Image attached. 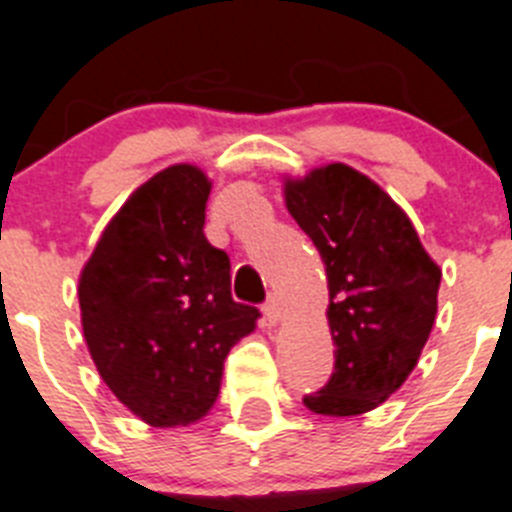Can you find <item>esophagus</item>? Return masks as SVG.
I'll use <instances>...</instances> for the list:
<instances>
[{
    "label": "esophagus",
    "instance_id": "1",
    "mask_svg": "<svg viewBox=\"0 0 512 512\" xmlns=\"http://www.w3.org/2000/svg\"><path fill=\"white\" fill-rule=\"evenodd\" d=\"M264 316L269 319V324H280L282 322V316H285V306H282V301L277 298V295H272V298L266 301Z\"/></svg>",
    "mask_w": 512,
    "mask_h": 512
}]
</instances>
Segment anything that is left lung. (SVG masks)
Listing matches in <instances>:
<instances>
[{"label":"left lung","mask_w":512,"mask_h":512,"mask_svg":"<svg viewBox=\"0 0 512 512\" xmlns=\"http://www.w3.org/2000/svg\"><path fill=\"white\" fill-rule=\"evenodd\" d=\"M282 196L327 269L335 374L306 395L319 416H361L398 392L432 335L442 269L403 209L342 162L282 177Z\"/></svg>","instance_id":"1"}]
</instances>
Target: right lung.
<instances>
[{"label": "right lung", "mask_w": 512, "mask_h": 512, "mask_svg": "<svg viewBox=\"0 0 512 512\" xmlns=\"http://www.w3.org/2000/svg\"><path fill=\"white\" fill-rule=\"evenodd\" d=\"M211 180L172 164L130 193L80 269V324L112 395L143 424H196L259 308L232 301L230 259L206 240Z\"/></svg>", "instance_id": "1"}]
</instances>
